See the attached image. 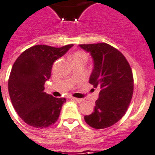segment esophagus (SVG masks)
<instances>
[{
    "label": "esophagus",
    "instance_id": "obj_1",
    "mask_svg": "<svg viewBox=\"0 0 155 155\" xmlns=\"http://www.w3.org/2000/svg\"><path fill=\"white\" fill-rule=\"evenodd\" d=\"M72 100L74 101L78 102V103H80V102L83 101V99H79V98H76V97H72Z\"/></svg>",
    "mask_w": 155,
    "mask_h": 155
}]
</instances>
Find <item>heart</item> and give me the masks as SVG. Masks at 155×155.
Listing matches in <instances>:
<instances>
[{
    "label": "heart",
    "mask_w": 155,
    "mask_h": 155,
    "mask_svg": "<svg viewBox=\"0 0 155 155\" xmlns=\"http://www.w3.org/2000/svg\"><path fill=\"white\" fill-rule=\"evenodd\" d=\"M87 60H88V55L83 51H77L74 52L72 55V63L79 62V61L86 63Z\"/></svg>",
    "instance_id": "obj_1"
}]
</instances>
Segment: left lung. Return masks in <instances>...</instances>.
<instances>
[{"label": "left lung", "mask_w": 155, "mask_h": 155, "mask_svg": "<svg viewBox=\"0 0 155 155\" xmlns=\"http://www.w3.org/2000/svg\"><path fill=\"white\" fill-rule=\"evenodd\" d=\"M91 53L94 68L89 83L101 89L94 112L85 115L86 122L99 130L115 124L126 114L133 94L134 77L125 56L105 43L79 44Z\"/></svg>", "instance_id": "8db88e82"}]
</instances>
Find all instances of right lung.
<instances>
[{
	"label": "right lung",
	"instance_id": "obj_1",
	"mask_svg": "<svg viewBox=\"0 0 155 155\" xmlns=\"http://www.w3.org/2000/svg\"><path fill=\"white\" fill-rule=\"evenodd\" d=\"M72 46H33L15 61L8 79L9 96L16 112L29 126L43 129L58 120L65 98L44 92V84L51 76L53 63Z\"/></svg>",
	"mask_w": 155,
	"mask_h": 155
}]
</instances>
